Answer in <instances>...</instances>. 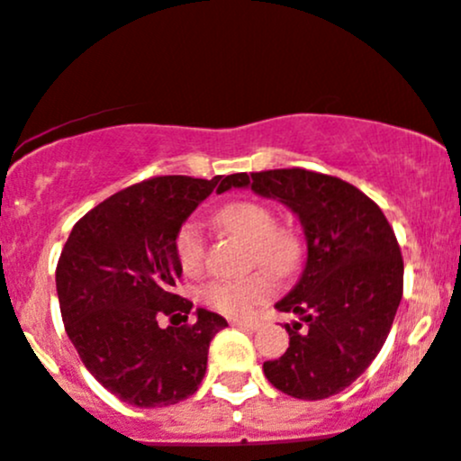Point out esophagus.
<instances>
[{"label": "esophagus", "mask_w": 461, "mask_h": 461, "mask_svg": "<svg viewBox=\"0 0 461 461\" xmlns=\"http://www.w3.org/2000/svg\"><path fill=\"white\" fill-rule=\"evenodd\" d=\"M231 326L240 328V330L254 332V330H258V328H260V323L254 321V320H234V321H231Z\"/></svg>", "instance_id": "34e87169"}]
</instances>
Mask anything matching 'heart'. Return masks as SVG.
<instances>
[{
    "label": "heart",
    "instance_id": "b5f03b06",
    "mask_svg": "<svg viewBox=\"0 0 461 461\" xmlns=\"http://www.w3.org/2000/svg\"><path fill=\"white\" fill-rule=\"evenodd\" d=\"M214 222L221 230L251 245L256 262L267 271L285 276L297 262L300 256L297 239L285 227H277L276 216L265 203L234 201L216 212ZM175 254L185 273H196L203 265L205 234L194 221L184 222L176 231ZM273 288H276L273 277L267 273H254L240 280H214L201 288V302L227 317H245L249 315L251 308L271 295Z\"/></svg>",
    "mask_w": 461,
    "mask_h": 461
}]
</instances>
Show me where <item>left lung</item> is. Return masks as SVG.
I'll use <instances>...</instances> for the list:
<instances>
[{
    "instance_id": "obj_1",
    "label": "left lung",
    "mask_w": 461,
    "mask_h": 461,
    "mask_svg": "<svg viewBox=\"0 0 461 461\" xmlns=\"http://www.w3.org/2000/svg\"><path fill=\"white\" fill-rule=\"evenodd\" d=\"M291 207L304 227L300 282L277 302L295 312L288 348L262 370L280 392L321 401L352 385L381 352L402 297V256L385 214L348 181L304 168L236 173L219 192L247 188Z\"/></svg>"
}]
</instances>
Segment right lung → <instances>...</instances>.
Here are the masks:
<instances>
[{"label": "right lung", "instance_id": "obj_1", "mask_svg": "<svg viewBox=\"0 0 461 461\" xmlns=\"http://www.w3.org/2000/svg\"><path fill=\"white\" fill-rule=\"evenodd\" d=\"M221 176H153L115 192L74 225L57 265L65 332L80 361L120 401L166 407L192 396L207 367L216 312L173 293L176 231ZM171 317L161 329L158 317ZM175 319L185 323L175 322Z\"/></svg>", "mask_w": 461, "mask_h": 461}]
</instances>
